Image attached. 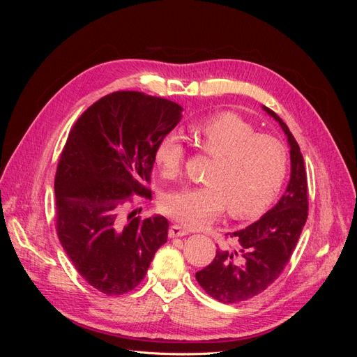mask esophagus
<instances>
[{
  "label": "esophagus",
  "mask_w": 357,
  "mask_h": 357,
  "mask_svg": "<svg viewBox=\"0 0 357 357\" xmlns=\"http://www.w3.org/2000/svg\"><path fill=\"white\" fill-rule=\"evenodd\" d=\"M188 234H189V231L185 229V228H181V226H178V225H172L169 231H168L169 238H178V236H185Z\"/></svg>",
  "instance_id": "1"
}]
</instances>
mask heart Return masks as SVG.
I'll list each match as a JSON object with an SVG mask.
<instances>
[{"label":"heart","mask_w":357,"mask_h":357,"mask_svg":"<svg viewBox=\"0 0 357 357\" xmlns=\"http://www.w3.org/2000/svg\"><path fill=\"white\" fill-rule=\"evenodd\" d=\"M205 153L214 158L205 185L183 188L164 197L160 205L172 219L201 228L228 208L232 218L262 213L282 189L289 167L286 147L271 135L256 134L250 123L234 113L211 116L193 126ZM155 162L167 178L181 174L185 147L171 132L158 143Z\"/></svg>","instance_id":"1"}]
</instances>
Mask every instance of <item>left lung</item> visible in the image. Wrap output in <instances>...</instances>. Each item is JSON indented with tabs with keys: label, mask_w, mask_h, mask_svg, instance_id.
Instances as JSON below:
<instances>
[{
	"label": "left lung",
	"mask_w": 357,
	"mask_h": 357,
	"mask_svg": "<svg viewBox=\"0 0 357 357\" xmlns=\"http://www.w3.org/2000/svg\"><path fill=\"white\" fill-rule=\"evenodd\" d=\"M262 109L282 126L290 147V180L286 192L257 222L231 234L236 248L215 252L213 262L197 273L207 294L223 304L250 299L274 283L294 253L308 215L307 172L301 149L287 125L273 110Z\"/></svg>",
	"instance_id": "8db88e82"
}]
</instances>
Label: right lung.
<instances>
[{
  "mask_svg": "<svg viewBox=\"0 0 357 357\" xmlns=\"http://www.w3.org/2000/svg\"><path fill=\"white\" fill-rule=\"evenodd\" d=\"M177 104L119 91L98 100L73 126L55 176L56 231L79 274L105 295L144 278L168 220L123 218L132 195L149 197L158 143L181 121Z\"/></svg>",
  "mask_w": 357,
  "mask_h": 357,
  "instance_id": "1",
  "label": "right lung"
}]
</instances>
